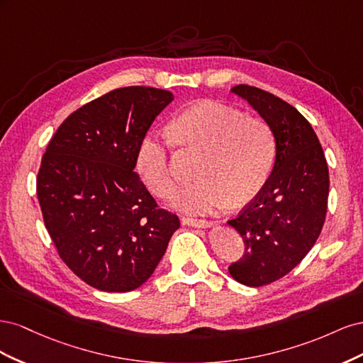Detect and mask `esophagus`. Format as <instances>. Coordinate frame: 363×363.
<instances>
[{"mask_svg":"<svg viewBox=\"0 0 363 363\" xmlns=\"http://www.w3.org/2000/svg\"><path fill=\"white\" fill-rule=\"evenodd\" d=\"M182 223L184 225H192V227H208L211 225V221L203 218H194V216H182Z\"/></svg>","mask_w":363,"mask_h":363,"instance_id":"34e87169","label":"esophagus"}]
</instances>
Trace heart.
<instances>
[{"label": "heart", "mask_w": 363, "mask_h": 363, "mask_svg": "<svg viewBox=\"0 0 363 363\" xmlns=\"http://www.w3.org/2000/svg\"><path fill=\"white\" fill-rule=\"evenodd\" d=\"M168 135L180 148L201 151L195 171L200 180L172 196V204L186 212L248 203L265 184L276 155V138L265 119L216 101H201L175 116ZM138 169L157 196L175 189L168 140L152 133L142 139Z\"/></svg>", "instance_id": "heart-1"}]
</instances>
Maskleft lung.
I'll return each instance as SVG.
<instances>
[{
	"mask_svg": "<svg viewBox=\"0 0 363 363\" xmlns=\"http://www.w3.org/2000/svg\"><path fill=\"white\" fill-rule=\"evenodd\" d=\"M232 92L256 108L276 138V163L268 180L227 221L244 240V255L228 272L245 286L259 288L286 276L312 250L325 221L330 182L320 140L294 106L248 84H238Z\"/></svg>",
	"mask_w": 363,
	"mask_h": 363,
	"instance_id": "obj_1",
	"label": "left lung"
}]
</instances>
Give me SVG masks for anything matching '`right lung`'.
I'll return each mask as SVG.
<instances>
[{
	"label": "right lung",
	"instance_id": "obj_1",
	"mask_svg": "<svg viewBox=\"0 0 363 363\" xmlns=\"http://www.w3.org/2000/svg\"><path fill=\"white\" fill-rule=\"evenodd\" d=\"M172 100L156 87H119L72 112L42 156L43 223L60 259L95 289L144 284L180 227L135 171L142 139Z\"/></svg>",
	"mask_w": 363,
	"mask_h": 363
}]
</instances>
